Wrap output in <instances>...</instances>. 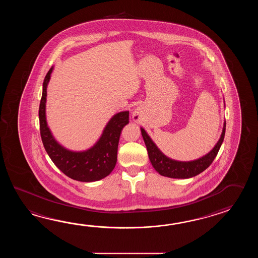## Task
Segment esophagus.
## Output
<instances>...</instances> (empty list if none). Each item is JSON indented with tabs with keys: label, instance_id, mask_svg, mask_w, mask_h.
Instances as JSON below:
<instances>
[{
	"label": "esophagus",
	"instance_id": "34e87169",
	"mask_svg": "<svg viewBox=\"0 0 258 258\" xmlns=\"http://www.w3.org/2000/svg\"><path fill=\"white\" fill-rule=\"evenodd\" d=\"M141 119V112L140 110H136L133 113V120L135 121H138Z\"/></svg>",
	"mask_w": 258,
	"mask_h": 258
}]
</instances>
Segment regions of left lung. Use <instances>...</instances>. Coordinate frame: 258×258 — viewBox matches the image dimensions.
<instances>
[{"mask_svg": "<svg viewBox=\"0 0 258 258\" xmlns=\"http://www.w3.org/2000/svg\"><path fill=\"white\" fill-rule=\"evenodd\" d=\"M140 129L144 142L148 149V158L150 159V162L154 169L157 170L160 175L165 177L174 179H188L203 172L204 170L208 169L213 162L217 154L219 152V148L221 147V144L224 140L226 121H224L223 129L219 141L215 145L214 148L211 149V151H209V153L206 154L199 159L190 161H180L167 157L157 147V145L154 143L151 137L148 136V133L145 131V129L142 127Z\"/></svg>", "mask_w": 258, "mask_h": 258, "instance_id": "left-lung-1", "label": "left lung"}]
</instances>
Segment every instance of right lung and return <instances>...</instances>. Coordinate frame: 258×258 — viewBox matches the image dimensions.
<instances>
[{"mask_svg": "<svg viewBox=\"0 0 258 258\" xmlns=\"http://www.w3.org/2000/svg\"><path fill=\"white\" fill-rule=\"evenodd\" d=\"M53 68L52 66L44 78L39 104V128L45 150L56 167L73 180L99 181L109 175L115 167L119 139L122 128L129 123V111H120L112 116L99 140L87 150L73 151L62 147L52 136L46 119L47 88Z\"/></svg>", "mask_w": 258, "mask_h": 258, "instance_id": "1", "label": "right lung"}]
</instances>
